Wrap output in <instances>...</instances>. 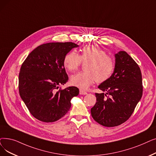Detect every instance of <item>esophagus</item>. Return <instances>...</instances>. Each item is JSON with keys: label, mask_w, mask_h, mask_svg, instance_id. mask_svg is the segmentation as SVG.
<instances>
[{"label": "esophagus", "mask_w": 156, "mask_h": 156, "mask_svg": "<svg viewBox=\"0 0 156 156\" xmlns=\"http://www.w3.org/2000/svg\"><path fill=\"white\" fill-rule=\"evenodd\" d=\"M80 95H86V94H87V92L83 90H80Z\"/></svg>", "instance_id": "obj_1"}]
</instances>
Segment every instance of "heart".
Masks as SVG:
<instances>
[{"label":"heart","mask_w":156,"mask_h":156,"mask_svg":"<svg viewBox=\"0 0 156 156\" xmlns=\"http://www.w3.org/2000/svg\"><path fill=\"white\" fill-rule=\"evenodd\" d=\"M82 62L87 63L84 67L85 71L74 74L71 78V84L82 90L87 89L96 81L98 83L105 82L115 70L113 58L96 46H83L80 50V55L71 51L63 60L65 68L71 72L76 71Z\"/></svg>","instance_id":"1"}]
</instances>
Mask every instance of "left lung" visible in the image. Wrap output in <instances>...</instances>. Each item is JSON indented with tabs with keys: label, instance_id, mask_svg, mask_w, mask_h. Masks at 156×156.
Here are the masks:
<instances>
[{
	"label": "left lung",
	"instance_id": "8db88e82",
	"mask_svg": "<svg viewBox=\"0 0 156 156\" xmlns=\"http://www.w3.org/2000/svg\"><path fill=\"white\" fill-rule=\"evenodd\" d=\"M115 70L111 77L98 88L96 103L91 108L92 118L105 127L117 126L129 119L143 94L141 70L124 51L115 55Z\"/></svg>",
	"mask_w": 156,
	"mask_h": 156
}]
</instances>
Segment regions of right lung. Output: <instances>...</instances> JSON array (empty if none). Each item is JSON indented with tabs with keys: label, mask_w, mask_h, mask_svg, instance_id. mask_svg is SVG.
I'll use <instances>...</instances> for the list:
<instances>
[{
	"label": "right lung",
	"mask_w": 156,
	"mask_h": 156,
	"mask_svg": "<svg viewBox=\"0 0 156 156\" xmlns=\"http://www.w3.org/2000/svg\"><path fill=\"white\" fill-rule=\"evenodd\" d=\"M78 45L48 43L34 50L22 64L18 78L20 96L30 113L44 122H53L69 110L71 100L79 94L76 87L57 89L68 80L63 60Z\"/></svg>",
	"instance_id": "1"
}]
</instances>
